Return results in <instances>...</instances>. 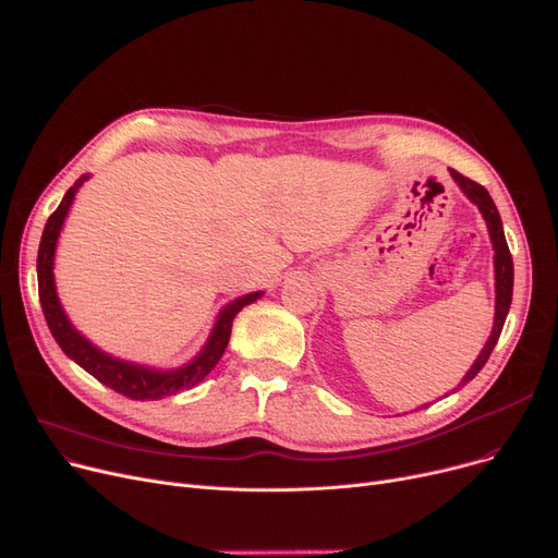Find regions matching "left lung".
Here are the masks:
<instances>
[{
  "mask_svg": "<svg viewBox=\"0 0 558 558\" xmlns=\"http://www.w3.org/2000/svg\"><path fill=\"white\" fill-rule=\"evenodd\" d=\"M453 181L460 185V190L464 192V196L470 198L472 204L478 206L487 231H489V240H493V250H495V291H497V300H495V325H493V333H489V339L485 343V348L481 350L478 360L474 362V366L466 371V375L462 377V385L474 380L478 375V371L485 366V362L489 360V354H493L499 337H501V329L508 316V308H510V300H512V256L508 252V244H506V235H504V227H501V217L499 210L493 202V196L487 194V190L470 178L458 173L456 169H449Z\"/></svg>",
  "mask_w": 558,
  "mask_h": 558,
  "instance_id": "obj_1",
  "label": "left lung"
}]
</instances>
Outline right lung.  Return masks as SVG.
Listing matches in <instances>:
<instances>
[{
  "instance_id": "add662e5",
  "label": "right lung",
  "mask_w": 558,
  "mask_h": 558,
  "mask_svg": "<svg viewBox=\"0 0 558 558\" xmlns=\"http://www.w3.org/2000/svg\"><path fill=\"white\" fill-rule=\"evenodd\" d=\"M86 178L88 175L77 178L75 185L65 192L63 202L50 215L46 229H43L40 247H38V260H36L38 298H40V306H43V316H46V320H48L52 337L59 343V348L69 354L75 364H80L86 373H92L98 383L107 385L109 389H114L132 400H160L165 396H173L183 389H192L194 385L202 383L221 360V354H225L229 339H231L233 318L240 314L242 306L256 302L263 293L258 291V293L242 295L221 308L202 352H198L192 362L178 366V368H169V371L148 368V366L117 360V356L102 352L92 341H86L82 333L71 325L69 316H65V311L61 308V302L57 298L54 272H52L57 240H59V233L63 227V219H65V215H69V210L73 206V198Z\"/></svg>"
}]
</instances>
